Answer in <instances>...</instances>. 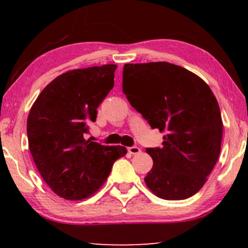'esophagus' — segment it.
Returning a JSON list of instances; mask_svg holds the SVG:
<instances>
[{"label":"esophagus","instance_id":"esophagus-1","mask_svg":"<svg viewBox=\"0 0 248 248\" xmlns=\"http://www.w3.org/2000/svg\"><path fill=\"white\" fill-rule=\"evenodd\" d=\"M128 152L132 155H137L141 153V149L138 148V146H130V148H128Z\"/></svg>","mask_w":248,"mask_h":248}]
</instances>
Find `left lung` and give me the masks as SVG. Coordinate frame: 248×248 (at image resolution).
<instances>
[{
  "label": "left lung",
  "instance_id": "8db88e82",
  "mask_svg": "<svg viewBox=\"0 0 248 248\" xmlns=\"http://www.w3.org/2000/svg\"><path fill=\"white\" fill-rule=\"evenodd\" d=\"M123 81L131 106L165 133L162 148L146 149L153 158L146 187L166 200L194 196L221 151L223 123L215 94L198 75L170 62L124 64Z\"/></svg>",
  "mask_w": 248,
  "mask_h": 248
}]
</instances>
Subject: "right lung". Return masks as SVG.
<instances>
[{"instance_id": "right-lung-1", "label": "right lung", "mask_w": 248, "mask_h": 248, "mask_svg": "<svg viewBox=\"0 0 248 248\" xmlns=\"http://www.w3.org/2000/svg\"><path fill=\"white\" fill-rule=\"evenodd\" d=\"M116 64L70 70L45 87L27 118L28 145L37 170L54 194L82 200L103 186L124 146L85 139L97 108L114 87Z\"/></svg>"}]
</instances>
